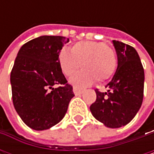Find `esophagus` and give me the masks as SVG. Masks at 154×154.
<instances>
[{
	"instance_id": "34e87169",
	"label": "esophagus",
	"mask_w": 154,
	"mask_h": 154,
	"mask_svg": "<svg viewBox=\"0 0 154 154\" xmlns=\"http://www.w3.org/2000/svg\"><path fill=\"white\" fill-rule=\"evenodd\" d=\"M73 92H74V94H75L76 95H78V94H81L84 92V90L78 88L77 86H74V87H73Z\"/></svg>"
}]
</instances>
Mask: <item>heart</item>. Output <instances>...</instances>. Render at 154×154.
<instances>
[{"label":"heart","mask_w":154,"mask_h":154,"mask_svg":"<svg viewBox=\"0 0 154 154\" xmlns=\"http://www.w3.org/2000/svg\"><path fill=\"white\" fill-rule=\"evenodd\" d=\"M59 63L67 77L76 73L82 64V71L71 77L77 86H85L94 80L101 83L113 75L118 65L115 51L103 42L83 41L75 44L71 52L62 50L59 54Z\"/></svg>","instance_id":"1"}]
</instances>
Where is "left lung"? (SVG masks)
<instances>
[{
  "label": "left lung",
  "instance_id": "obj_1",
  "mask_svg": "<svg viewBox=\"0 0 154 154\" xmlns=\"http://www.w3.org/2000/svg\"><path fill=\"white\" fill-rule=\"evenodd\" d=\"M117 51L118 68L109 90H95L96 101L90 106L93 116L108 128H117L129 123L142 105L144 72L134 47L112 41Z\"/></svg>",
  "mask_w": 154,
  "mask_h": 154
}]
</instances>
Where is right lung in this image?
<instances>
[{
    "label": "right lung",
    "instance_id": "1",
    "mask_svg": "<svg viewBox=\"0 0 154 154\" xmlns=\"http://www.w3.org/2000/svg\"><path fill=\"white\" fill-rule=\"evenodd\" d=\"M69 42L64 36L43 35L26 43L16 57L11 73L13 105L35 130L59 123L75 95L59 63V54Z\"/></svg>",
    "mask_w": 154,
    "mask_h": 154
}]
</instances>
